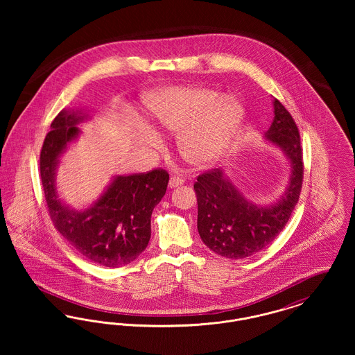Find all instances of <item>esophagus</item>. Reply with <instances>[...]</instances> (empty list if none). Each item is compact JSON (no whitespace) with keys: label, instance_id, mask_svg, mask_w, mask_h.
Masks as SVG:
<instances>
[{"label":"esophagus","instance_id":"obj_1","mask_svg":"<svg viewBox=\"0 0 355 355\" xmlns=\"http://www.w3.org/2000/svg\"><path fill=\"white\" fill-rule=\"evenodd\" d=\"M184 180L180 178V177H171L169 181L170 189H174V187H178V186L184 185Z\"/></svg>","mask_w":355,"mask_h":355}]
</instances>
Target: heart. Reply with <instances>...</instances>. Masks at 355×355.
<instances>
[{
  "label": "heart",
  "mask_w": 355,
  "mask_h": 355,
  "mask_svg": "<svg viewBox=\"0 0 355 355\" xmlns=\"http://www.w3.org/2000/svg\"><path fill=\"white\" fill-rule=\"evenodd\" d=\"M148 113L159 130L180 133L177 148L193 165H209L229 149L245 119V109L236 98H226L206 87H171L152 94ZM139 141L152 148L159 137L144 130Z\"/></svg>",
  "instance_id": "b5f03b06"
}]
</instances>
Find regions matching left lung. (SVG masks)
Returning a JSON list of instances; mask_svg holds the SVG:
<instances>
[{"label":"left lung","mask_w":355,"mask_h":355,"mask_svg":"<svg viewBox=\"0 0 355 355\" xmlns=\"http://www.w3.org/2000/svg\"><path fill=\"white\" fill-rule=\"evenodd\" d=\"M272 107L274 119L263 139L284 153L288 164L287 185L278 200L268 205L248 200L220 169L205 173L194 184L200 236L210 250L226 258H248L270 245L300 198L304 178L300 132L277 98Z\"/></svg>","instance_id":"obj_1"}]
</instances>
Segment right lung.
Wrapping results in <instances>:
<instances>
[{"label":"right lung","instance_id":"obj_1","mask_svg":"<svg viewBox=\"0 0 355 355\" xmlns=\"http://www.w3.org/2000/svg\"><path fill=\"white\" fill-rule=\"evenodd\" d=\"M90 119L85 109H64L53 119L40 155L41 182L60 234L86 259L105 268H119L146 249L153 209L166 193L169 174L155 169L114 175L89 207L69 206L57 190V170L69 145L81 135L78 123Z\"/></svg>","mask_w":355,"mask_h":355}]
</instances>
